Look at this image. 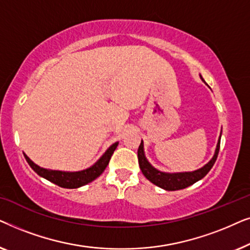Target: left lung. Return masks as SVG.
I'll use <instances>...</instances> for the list:
<instances>
[{"label": "left lung", "instance_id": "left-lung-1", "mask_svg": "<svg viewBox=\"0 0 250 250\" xmlns=\"http://www.w3.org/2000/svg\"><path fill=\"white\" fill-rule=\"evenodd\" d=\"M220 145H221V136L218 139V143L216 146V151L211 160L208 164H206L203 168L194 170V172L189 173H176V174H169V173H163L157 170L156 168L150 165L148 160L146 159L145 152H143V143L141 141V145L139 146L138 149V158H139V165L141 168L143 175L148 179L150 182L156 184L157 187L163 188V189L168 190V191H175L181 190L184 188H188L191 184L196 183L197 181L203 179L205 175H207V173L211 169V167L214 166L215 162L217 159L218 151H220Z\"/></svg>", "mask_w": 250, "mask_h": 250}]
</instances>
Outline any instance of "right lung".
Listing matches in <instances>:
<instances>
[{"label":"right lung","mask_w":250,"mask_h":250,"mask_svg":"<svg viewBox=\"0 0 250 250\" xmlns=\"http://www.w3.org/2000/svg\"><path fill=\"white\" fill-rule=\"evenodd\" d=\"M117 146H118L117 142L114 143V145H112L110 148L104 152V155L102 156L93 166L90 167V168L81 170V172H73V173L42 168V167L37 166L36 164H34L32 160L25 155V153H23V156H25V158L27 160V163L29 164V166L32 167V168L35 170L40 176L44 177V179H46L47 181H50V182L57 184V186H59L61 188L76 189V188H80L82 186H85V184L92 182V181L97 179L98 176L101 175L102 172H104L105 167H107V165L109 164V160H110L112 153H114L115 149L117 148Z\"/></svg>","instance_id":"1"}]
</instances>
